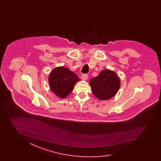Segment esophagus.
Segmentation results:
<instances>
[{
  "instance_id": "34e87169",
  "label": "esophagus",
  "mask_w": 161,
  "mask_h": 161,
  "mask_svg": "<svg viewBox=\"0 0 161 161\" xmlns=\"http://www.w3.org/2000/svg\"><path fill=\"white\" fill-rule=\"evenodd\" d=\"M87 78H88V75H87V74H82V79H83V80H87Z\"/></svg>"
}]
</instances>
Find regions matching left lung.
I'll list each match as a JSON object with an SVG mask.
<instances>
[{"label": "left lung", "instance_id": "obj_1", "mask_svg": "<svg viewBox=\"0 0 161 161\" xmlns=\"http://www.w3.org/2000/svg\"><path fill=\"white\" fill-rule=\"evenodd\" d=\"M92 93L97 98L107 100L112 98L120 88V81L116 74L109 69H103L99 75L90 79Z\"/></svg>", "mask_w": 161, "mask_h": 161}]
</instances>
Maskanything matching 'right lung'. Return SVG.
Masks as SVG:
<instances>
[{
	"mask_svg": "<svg viewBox=\"0 0 161 161\" xmlns=\"http://www.w3.org/2000/svg\"><path fill=\"white\" fill-rule=\"evenodd\" d=\"M79 78L74 72L64 67L54 69L49 76V83L53 92L62 98H65L71 92Z\"/></svg>",
	"mask_w": 161,
	"mask_h": 161,
	"instance_id": "right-lung-1",
	"label": "right lung"
}]
</instances>
